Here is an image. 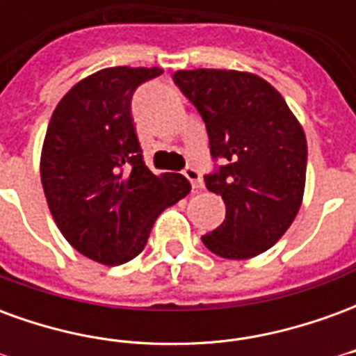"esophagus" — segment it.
<instances>
[{"label":"esophagus","instance_id":"34e87169","mask_svg":"<svg viewBox=\"0 0 356 356\" xmlns=\"http://www.w3.org/2000/svg\"><path fill=\"white\" fill-rule=\"evenodd\" d=\"M183 173H185V177L191 181L193 188H202V186H204V181H202V173L196 170V168H186Z\"/></svg>","mask_w":356,"mask_h":356}]
</instances>
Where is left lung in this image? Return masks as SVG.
<instances>
[{
  "mask_svg": "<svg viewBox=\"0 0 356 356\" xmlns=\"http://www.w3.org/2000/svg\"><path fill=\"white\" fill-rule=\"evenodd\" d=\"M173 81L200 112L216 173L204 177L227 206L225 221L202 236L225 259L267 252L298 216L305 193L307 139L284 97L250 72L177 70Z\"/></svg>",
  "mask_w": 356,
  "mask_h": 356,
  "instance_id": "8db88e82",
  "label": "left lung"
}]
</instances>
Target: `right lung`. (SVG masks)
I'll return each instance as SVG.
<instances>
[{
  "label": "right lung",
  "instance_id": "right-lung-1",
  "mask_svg": "<svg viewBox=\"0 0 356 356\" xmlns=\"http://www.w3.org/2000/svg\"><path fill=\"white\" fill-rule=\"evenodd\" d=\"M162 68L114 66L78 81L60 99L42 148V185L58 231L81 255L122 265L145 250L163 209L191 193L179 173L143 162L131 97Z\"/></svg>",
  "mask_w": 356,
  "mask_h": 356
}]
</instances>
